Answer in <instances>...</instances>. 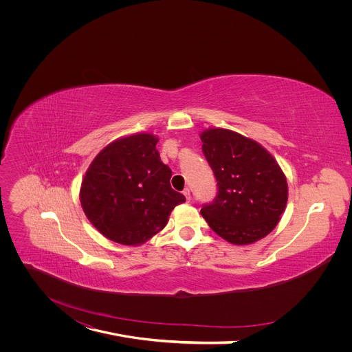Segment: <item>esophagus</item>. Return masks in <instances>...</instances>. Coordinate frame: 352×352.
<instances>
[{"instance_id":"1","label":"esophagus","mask_w":352,"mask_h":352,"mask_svg":"<svg viewBox=\"0 0 352 352\" xmlns=\"http://www.w3.org/2000/svg\"><path fill=\"white\" fill-rule=\"evenodd\" d=\"M184 195H186V199H187V201H190V199H191V191H190L188 188L184 190Z\"/></svg>"}]
</instances>
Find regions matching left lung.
Listing matches in <instances>:
<instances>
[{"instance_id": "8db88e82", "label": "left lung", "mask_w": 352, "mask_h": 352, "mask_svg": "<svg viewBox=\"0 0 352 352\" xmlns=\"http://www.w3.org/2000/svg\"><path fill=\"white\" fill-rule=\"evenodd\" d=\"M217 197L201 208L210 228L235 245L252 244L278 224L288 199L278 162L258 142L224 128L201 134Z\"/></svg>"}]
</instances>
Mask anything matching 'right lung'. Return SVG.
<instances>
[{"instance_id":"right-lung-1","label":"right lung","mask_w":352,"mask_h":352,"mask_svg":"<svg viewBox=\"0 0 352 352\" xmlns=\"http://www.w3.org/2000/svg\"><path fill=\"white\" fill-rule=\"evenodd\" d=\"M153 134L116 140L91 162L81 184L82 210L104 236L140 245L160 232L186 197L171 188L173 171Z\"/></svg>"}]
</instances>
